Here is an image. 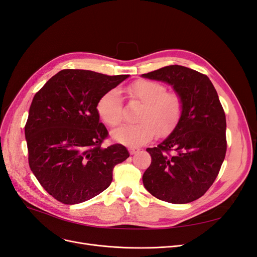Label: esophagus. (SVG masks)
I'll use <instances>...</instances> for the list:
<instances>
[{"instance_id": "obj_1", "label": "esophagus", "mask_w": 257, "mask_h": 257, "mask_svg": "<svg viewBox=\"0 0 257 257\" xmlns=\"http://www.w3.org/2000/svg\"><path fill=\"white\" fill-rule=\"evenodd\" d=\"M128 151H130L131 154H135V153L141 151V149H139V148H136V147H131V148H128Z\"/></svg>"}]
</instances>
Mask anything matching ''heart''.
Instances as JSON below:
<instances>
[{"instance_id":"heart-1","label":"heart","mask_w":257,"mask_h":257,"mask_svg":"<svg viewBox=\"0 0 257 257\" xmlns=\"http://www.w3.org/2000/svg\"><path fill=\"white\" fill-rule=\"evenodd\" d=\"M127 93L132 99L139 100L143 107L136 124H126L114 130L113 141L128 147L143 146L159 133L164 136L172 132L180 120L183 103L175 92H166L165 85L152 80H137L128 85ZM97 114L108 126L114 127L123 120L121 95L118 89L106 92L98 99Z\"/></svg>"}]
</instances>
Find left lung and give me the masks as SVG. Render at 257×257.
<instances>
[{"label":"left lung","mask_w":257,"mask_h":257,"mask_svg":"<svg viewBox=\"0 0 257 257\" xmlns=\"http://www.w3.org/2000/svg\"><path fill=\"white\" fill-rule=\"evenodd\" d=\"M170 84L182 98L177 126L158 147L143 176L146 190L172 204L201 197L214 182L226 153V118L212 82L204 74L169 65L142 75Z\"/></svg>","instance_id":"left-lung-1"}]
</instances>
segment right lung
Instances as JSON below:
<instances>
[{"label": "right lung", "instance_id": "add662e5", "mask_svg": "<svg viewBox=\"0 0 257 257\" xmlns=\"http://www.w3.org/2000/svg\"><path fill=\"white\" fill-rule=\"evenodd\" d=\"M128 75L108 76L63 69L33 97L25 127L29 165L52 197L66 205L83 203L105 191L126 148H103L108 131L99 122L98 99Z\"/></svg>", "mask_w": 257, "mask_h": 257}]
</instances>
